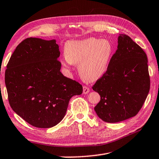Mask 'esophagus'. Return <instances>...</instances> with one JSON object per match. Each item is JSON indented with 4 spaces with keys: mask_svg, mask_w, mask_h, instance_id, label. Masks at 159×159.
Returning <instances> with one entry per match:
<instances>
[{
    "mask_svg": "<svg viewBox=\"0 0 159 159\" xmlns=\"http://www.w3.org/2000/svg\"><path fill=\"white\" fill-rule=\"evenodd\" d=\"M89 92V88H88L87 86H83V93L85 94H88Z\"/></svg>",
    "mask_w": 159,
    "mask_h": 159,
    "instance_id": "esophagus-1",
    "label": "esophagus"
}]
</instances>
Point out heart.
<instances>
[{
	"instance_id": "obj_1",
	"label": "heart",
	"mask_w": 159,
	"mask_h": 159,
	"mask_svg": "<svg viewBox=\"0 0 159 159\" xmlns=\"http://www.w3.org/2000/svg\"><path fill=\"white\" fill-rule=\"evenodd\" d=\"M114 48L107 39L89 37L82 40H71L65 46V57L62 65L71 70L74 64L79 65V72L83 79L94 82L107 71Z\"/></svg>"
}]
</instances>
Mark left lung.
<instances>
[{
  "instance_id": "8db88e82",
  "label": "left lung",
  "mask_w": 159,
  "mask_h": 159,
  "mask_svg": "<svg viewBox=\"0 0 159 159\" xmlns=\"http://www.w3.org/2000/svg\"><path fill=\"white\" fill-rule=\"evenodd\" d=\"M117 40V49L107 71L92 87L101 97L94 111L101 120L108 123L134 117L150 88L145 51L126 34H120Z\"/></svg>"
}]
</instances>
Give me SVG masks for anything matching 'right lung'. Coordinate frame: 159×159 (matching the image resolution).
<instances>
[{
	"instance_id": "obj_1",
	"label": "right lung",
	"mask_w": 159,
	"mask_h": 159,
	"mask_svg": "<svg viewBox=\"0 0 159 159\" xmlns=\"http://www.w3.org/2000/svg\"><path fill=\"white\" fill-rule=\"evenodd\" d=\"M56 39L27 38L17 46L5 74L13 111L37 128H51L64 118L69 102L82 94L79 83L64 76Z\"/></svg>"
}]
</instances>
